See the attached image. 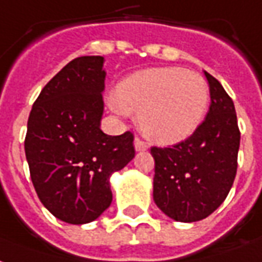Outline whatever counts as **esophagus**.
I'll list each match as a JSON object with an SVG mask.
<instances>
[{"instance_id":"1","label":"esophagus","mask_w":262,"mask_h":262,"mask_svg":"<svg viewBox=\"0 0 262 262\" xmlns=\"http://www.w3.org/2000/svg\"><path fill=\"white\" fill-rule=\"evenodd\" d=\"M134 148H135V150H137V152H144V150L148 149V144H146V142H144L142 139L135 138L134 139Z\"/></svg>"}]
</instances>
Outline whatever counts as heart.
I'll return each mask as SVG.
<instances>
[{
  "label": "heart",
  "instance_id": "heart-1",
  "mask_svg": "<svg viewBox=\"0 0 262 262\" xmlns=\"http://www.w3.org/2000/svg\"><path fill=\"white\" fill-rule=\"evenodd\" d=\"M209 102L207 81L181 67L134 72L118 83L108 106L118 116L138 113V125L156 144H179L195 133Z\"/></svg>",
  "mask_w": 262,
  "mask_h": 262
}]
</instances>
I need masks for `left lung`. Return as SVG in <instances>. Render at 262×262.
Listing matches in <instances>:
<instances>
[{
    "mask_svg": "<svg viewBox=\"0 0 262 262\" xmlns=\"http://www.w3.org/2000/svg\"><path fill=\"white\" fill-rule=\"evenodd\" d=\"M211 106L190 138L173 148H152L154 201L177 222L209 216L225 201L237 170L240 131L233 100L211 74Z\"/></svg>",
    "mask_w": 262,
    "mask_h": 262,
    "instance_id": "8db88e82",
    "label": "left lung"
}]
</instances>
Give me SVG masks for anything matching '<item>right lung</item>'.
Segmentation results:
<instances>
[{
  "label": "right lung",
  "instance_id": "obj_1",
  "mask_svg": "<svg viewBox=\"0 0 262 262\" xmlns=\"http://www.w3.org/2000/svg\"><path fill=\"white\" fill-rule=\"evenodd\" d=\"M100 55L78 57L34 102L25 154L37 196L57 219L95 221L112 204L110 177L135 156L134 137L100 129L106 71Z\"/></svg>",
  "mask_w": 262,
  "mask_h": 262
}]
</instances>
